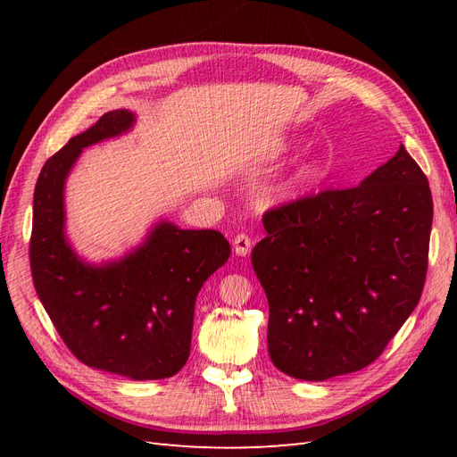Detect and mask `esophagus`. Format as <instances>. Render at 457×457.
<instances>
[{"label":"esophagus","instance_id":"esophagus-1","mask_svg":"<svg viewBox=\"0 0 457 457\" xmlns=\"http://www.w3.org/2000/svg\"><path fill=\"white\" fill-rule=\"evenodd\" d=\"M252 238L247 237V234H244V232H240V234H237V237H234V240H232V247H234V253L237 255H240V257H245L247 253H250V250H252Z\"/></svg>","mask_w":457,"mask_h":457}]
</instances>
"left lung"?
<instances>
[{"label":"left lung","instance_id":"8db88e82","mask_svg":"<svg viewBox=\"0 0 457 457\" xmlns=\"http://www.w3.org/2000/svg\"><path fill=\"white\" fill-rule=\"evenodd\" d=\"M431 225V188L403 145L362 185L267 210L252 265L272 364L324 381L379 358L420 303Z\"/></svg>","mask_w":457,"mask_h":457}]
</instances>
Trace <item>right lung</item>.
I'll list each match as a JSON object with an SVG mask.
<instances>
[{
	"mask_svg": "<svg viewBox=\"0 0 457 457\" xmlns=\"http://www.w3.org/2000/svg\"><path fill=\"white\" fill-rule=\"evenodd\" d=\"M133 114L106 112L53 154L37 177L30 237L36 294L71 353L86 366L131 379H163L190 354L198 292L230 245L217 230L160 223L121 261L91 267L64 240V179L81 148L128 131Z\"/></svg>",
	"mask_w": 457,
	"mask_h": 457,
	"instance_id": "add662e5",
	"label": "right lung"
}]
</instances>
